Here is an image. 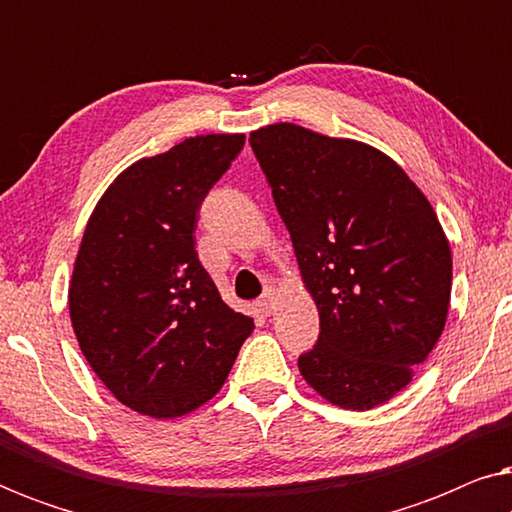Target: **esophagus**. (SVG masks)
<instances>
[{"instance_id":"obj_1","label":"esophagus","mask_w":512,"mask_h":512,"mask_svg":"<svg viewBox=\"0 0 512 512\" xmlns=\"http://www.w3.org/2000/svg\"><path fill=\"white\" fill-rule=\"evenodd\" d=\"M258 310H261L265 317H270V314L275 312V293H272V291L265 293V296L258 300Z\"/></svg>"}]
</instances>
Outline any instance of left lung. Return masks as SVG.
<instances>
[{"label":"left lung","mask_w":512,"mask_h":512,"mask_svg":"<svg viewBox=\"0 0 512 512\" xmlns=\"http://www.w3.org/2000/svg\"><path fill=\"white\" fill-rule=\"evenodd\" d=\"M319 310L300 354L328 403L370 410L405 389L443 333L452 251L426 195L387 153L293 123L249 135Z\"/></svg>","instance_id":"8db88e82"}]
</instances>
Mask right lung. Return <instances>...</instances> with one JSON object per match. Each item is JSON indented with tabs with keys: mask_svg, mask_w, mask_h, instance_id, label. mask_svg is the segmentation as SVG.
<instances>
[{
	"mask_svg": "<svg viewBox=\"0 0 512 512\" xmlns=\"http://www.w3.org/2000/svg\"><path fill=\"white\" fill-rule=\"evenodd\" d=\"M242 146L244 135H198L137 160L88 219L69 317L90 368L139 415L181 417L214 398L254 331L221 300L193 237Z\"/></svg>",
	"mask_w": 512,
	"mask_h": 512,
	"instance_id": "obj_1",
	"label": "right lung"
}]
</instances>
